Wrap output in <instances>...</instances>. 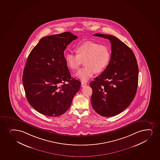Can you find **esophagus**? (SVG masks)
I'll use <instances>...</instances> for the list:
<instances>
[{"mask_svg":"<svg viewBox=\"0 0 160 160\" xmlns=\"http://www.w3.org/2000/svg\"><path fill=\"white\" fill-rule=\"evenodd\" d=\"M87 85L86 83L83 82H81V87H85V86H86Z\"/></svg>","mask_w":160,"mask_h":160,"instance_id":"34e87169","label":"esophagus"}]
</instances>
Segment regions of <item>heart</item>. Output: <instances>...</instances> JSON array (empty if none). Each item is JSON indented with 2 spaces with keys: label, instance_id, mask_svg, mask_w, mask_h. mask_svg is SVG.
<instances>
[{
  "label": "heart",
  "instance_id": "b5f03b06",
  "mask_svg": "<svg viewBox=\"0 0 160 160\" xmlns=\"http://www.w3.org/2000/svg\"><path fill=\"white\" fill-rule=\"evenodd\" d=\"M77 55L68 53L66 63L69 68L74 71L78 70L83 62L85 68L79 70L76 76L82 82H87L97 73L103 71L111 58V52L107 45L94 41L85 42L75 49Z\"/></svg>",
  "mask_w": 160,
  "mask_h": 160
}]
</instances>
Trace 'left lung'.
<instances>
[{
    "mask_svg": "<svg viewBox=\"0 0 160 160\" xmlns=\"http://www.w3.org/2000/svg\"><path fill=\"white\" fill-rule=\"evenodd\" d=\"M94 35L108 39L112 52L105 70L90 82L91 103L102 116H114L127 108L135 97L139 75L137 61L131 49L116 37Z\"/></svg>",
    "mask_w": 160,
    "mask_h": 160,
    "instance_id": "left-lung-1",
    "label": "left lung"
}]
</instances>
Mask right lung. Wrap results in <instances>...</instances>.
Segmentation results:
<instances>
[{"mask_svg": "<svg viewBox=\"0 0 160 160\" xmlns=\"http://www.w3.org/2000/svg\"><path fill=\"white\" fill-rule=\"evenodd\" d=\"M77 38L70 32L45 36L28 57L23 87L29 103L43 115H62L80 88L81 82L71 77L64 55L67 46Z\"/></svg>", "mask_w": 160, "mask_h": 160, "instance_id": "obj_1", "label": "right lung"}]
</instances>
